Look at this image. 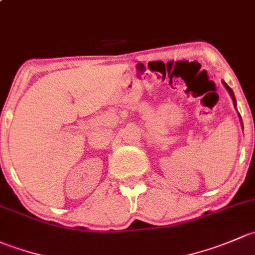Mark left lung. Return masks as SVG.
<instances>
[{"label":"left lung","mask_w":255,"mask_h":255,"mask_svg":"<svg viewBox=\"0 0 255 255\" xmlns=\"http://www.w3.org/2000/svg\"><path fill=\"white\" fill-rule=\"evenodd\" d=\"M222 83H224L225 88L227 89V92H228V93H230L231 98H232V101H233V106H235L236 110H237V102H236V97H235V93H233V91H232V89H231L230 87H228V85H227V83L225 82V81H222ZM238 115H240V114H238ZM240 118H241V115H240ZM241 125H242V128H243V123H242V119H241Z\"/></svg>","instance_id":"obj_1"}]
</instances>
